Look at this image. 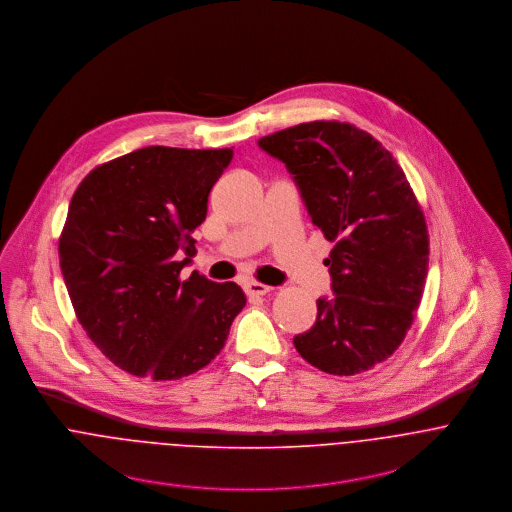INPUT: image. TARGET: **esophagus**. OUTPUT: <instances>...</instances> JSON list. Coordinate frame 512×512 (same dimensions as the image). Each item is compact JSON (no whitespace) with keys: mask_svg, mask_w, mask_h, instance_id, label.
<instances>
[{"mask_svg":"<svg viewBox=\"0 0 512 512\" xmlns=\"http://www.w3.org/2000/svg\"><path fill=\"white\" fill-rule=\"evenodd\" d=\"M271 290V286L269 284L257 283V281H249V283H245V292H247V296H263V294H267Z\"/></svg>","mask_w":512,"mask_h":512,"instance_id":"obj_1","label":"esophagus"}]
</instances>
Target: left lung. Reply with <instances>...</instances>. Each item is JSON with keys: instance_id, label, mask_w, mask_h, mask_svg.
<instances>
[{"instance_id": "8db88e82", "label": "left lung", "mask_w": 512, "mask_h": 512, "mask_svg": "<svg viewBox=\"0 0 512 512\" xmlns=\"http://www.w3.org/2000/svg\"><path fill=\"white\" fill-rule=\"evenodd\" d=\"M294 176L312 224L334 243V296L318 298L316 324L296 351L330 375H357L397 351L428 275L424 212L397 159L367 131L310 121L261 137Z\"/></svg>"}]
</instances>
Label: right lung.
<instances>
[{
  "label": "right lung",
  "mask_w": 512,
  "mask_h": 512,
  "mask_svg": "<svg viewBox=\"0 0 512 512\" xmlns=\"http://www.w3.org/2000/svg\"><path fill=\"white\" fill-rule=\"evenodd\" d=\"M231 157V149H137L88 172L70 200L58 239L70 302L88 338L131 375L176 381L206 367L245 306L235 283L196 271L180 281Z\"/></svg>",
  "instance_id": "obj_1"
}]
</instances>
